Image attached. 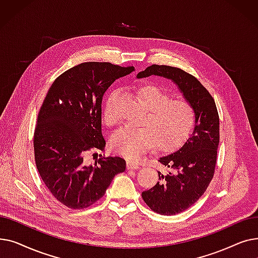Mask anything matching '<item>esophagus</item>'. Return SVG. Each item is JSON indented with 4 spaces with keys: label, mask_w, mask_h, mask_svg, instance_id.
<instances>
[{
    "label": "esophagus",
    "mask_w": 258,
    "mask_h": 258,
    "mask_svg": "<svg viewBox=\"0 0 258 258\" xmlns=\"http://www.w3.org/2000/svg\"><path fill=\"white\" fill-rule=\"evenodd\" d=\"M126 168L130 170V169H138L139 168V164L137 163V162H134V161H131L128 160L126 162Z\"/></svg>",
    "instance_id": "1"
}]
</instances>
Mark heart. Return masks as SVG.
<instances>
[{"instance_id": "heart-1", "label": "heart", "mask_w": 258, "mask_h": 258, "mask_svg": "<svg viewBox=\"0 0 258 258\" xmlns=\"http://www.w3.org/2000/svg\"><path fill=\"white\" fill-rule=\"evenodd\" d=\"M146 113L138 128L122 127L111 138V148L128 159H138L153 146L167 153L182 145L196 124L194 105L184 98H171V94L156 85H144L137 91ZM107 123H115L117 116L107 101L104 110Z\"/></svg>"}]
</instances>
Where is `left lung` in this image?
I'll use <instances>...</instances> for the list:
<instances>
[{
	"mask_svg": "<svg viewBox=\"0 0 258 258\" xmlns=\"http://www.w3.org/2000/svg\"><path fill=\"white\" fill-rule=\"evenodd\" d=\"M157 75L172 80L196 111L192 134L181 148L161 157L159 162L169 171L162 174L142 199L153 211L174 215L192 206L204 195L215 169L220 143V118L214 99L200 81L179 68L153 64L139 72L137 78Z\"/></svg>",
	"mask_w": 258,
	"mask_h": 258,
	"instance_id": "8db88e82",
	"label": "left lung"
}]
</instances>
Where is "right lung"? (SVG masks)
<instances>
[{"mask_svg": "<svg viewBox=\"0 0 258 258\" xmlns=\"http://www.w3.org/2000/svg\"><path fill=\"white\" fill-rule=\"evenodd\" d=\"M134 67L111 62L79 63L59 75L40 106L34 131V158L38 173L52 196L62 205L84 209L103 197L125 160L102 157L94 165L88 152L103 151L101 102L114 81Z\"/></svg>", "mask_w": 258, "mask_h": 258, "instance_id": "right-lung-1", "label": "right lung"}]
</instances>
